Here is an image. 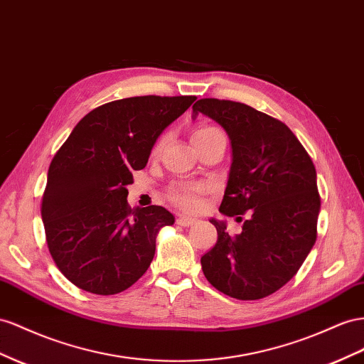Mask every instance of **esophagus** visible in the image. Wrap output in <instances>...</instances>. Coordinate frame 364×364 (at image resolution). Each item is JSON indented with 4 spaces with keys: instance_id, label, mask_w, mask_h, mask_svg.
Returning a JSON list of instances; mask_svg holds the SVG:
<instances>
[{
    "instance_id": "obj_1",
    "label": "esophagus",
    "mask_w": 364,
    "mask_h": 364,
    "mask_svg": "<svg viewBox=\"0 0 364 364\" xmlns=\"http://www.w3.org/2000/svg\"><path fill=\"white\" fill-rule=\"evenodd\" d=\"M196 220L191 219V218H186V215H179L178 219H176V223L181 225V227H190V225H193Z\"/></svg>"
}]
</instances>
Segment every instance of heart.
<instances>
[{
  "label": "heart",
  "mask_w": 364,
  "mask_h": 364,
  "mask_svg": "<svg viewBox=\"0 0 364 364\" xmlns=\"http://www.w3.org/2000/svg\"><path fill=\"white\" fill-rule=\"evenodd\" d=\"M215 133H220V130L215 129V127L211 125H199L198 129H196L191 134V141L196 139H202V137H208L211 134ZM161 146H162V141H159L158 144L154 145L153 149V154H158L161 151ZM202 191V186L198 185H174L170 188L168 191V198L173 203H176L178 206L183 210H188V211H194L199 208L200 205V198L199 194Z\"/></svg>",
  "instance_id": "b5f03b06"
}]
</instances>
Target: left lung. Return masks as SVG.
Instances as JSON below:
<instances>
[{
    "label": "left lung",
    "instance_id": "obj_1",
    "mask_svg": "<svg viewBox=\"0 0 364 364\" xmlns=\"http://www.w3.org/2000/svg\"><path fill=\"white\" fill-rule=\"evenodd\" d=\"M228 133L230 178L219 211L237 222L211 219L218 242L202 255V271L215 289L237 300L279 291L308 257L317 239L320 196L309 154L287 125L252 107L205 97L193 105Z\"/></svg>",
    "mask_w": 364,
    "mask_h": 364
}]
</instances>
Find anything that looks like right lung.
Returning a JSON list of instances; mask_svg holds the SVG:
<instances>
[{
    "mask_svg": "<svg viewBox=\"0 0 364 364\" xmlns=\"http://www.w3.org/2000/svg\"><path fill=\"white\" fill-rule=\"evenodd\" d=\"M196 96H134L85 114L56 151L41 215L48 251L75 287L97 296L130 288L149 269L156 235L174 215L162 206L132 208L133 170Z\"/></svg>",
    "mask_w": 364,
    "mask_h": 364,
    "instance_id": "1",
    "label": "right lung"
}]
</instances>
